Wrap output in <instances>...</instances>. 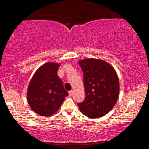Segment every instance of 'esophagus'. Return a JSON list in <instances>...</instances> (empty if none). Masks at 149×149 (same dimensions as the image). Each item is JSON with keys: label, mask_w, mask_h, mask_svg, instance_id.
Instances as JSON below:
<instances>
[{"label": "esophagus", "mask_w": 149, "mask_h": 149, "mask_svg": "<svg viewBox=\"0 0 149 149\" xmlns=\"http://www.w3.org/2000/svg\"><path fill=\"white\" fill-rule=\"evenodd\" d=\"M68 93H69V96H70V97H72V95L73 94V91H70Z\"/></svg>", "instance_id": "34e87169"}]
</instances>
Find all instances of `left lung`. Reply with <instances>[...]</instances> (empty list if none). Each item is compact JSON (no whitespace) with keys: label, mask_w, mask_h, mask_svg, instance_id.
I'll return each instance as SVG.
<instances>
[{"label":"left lung","mask_w":149,"mask_h":149,"mask_svg":"<svg viewBox=\"0 0 149 149\" xmlns=\"http://www.w3.org/2000/svg\"><path fill=\"white\" fill-rule=\"evenodd\" d=\"M84 72L85 99L78 103L80 112L91 118L104 116L116 103L120 83L116 72L104 60L87 58L79 61Z\"/></svg>","instance_id":"8db88e82"}]
</instances>
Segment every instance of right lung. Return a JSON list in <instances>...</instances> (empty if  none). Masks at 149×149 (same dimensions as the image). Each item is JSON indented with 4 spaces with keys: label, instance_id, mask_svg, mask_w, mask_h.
Masks as SVG:
<instances>
[{
    "label": "right lung",
    "instance_id": "right-lung-1",
    "mask_svg": "<svg viewBox=\"0 0 149 149\" xmlns=\"http://www.w3.org/2000/svg\"><path fill=\"white\" fill-rule=\"evenodd\" d=\"M60 64L47 62L37 70L30 81L27 99L31 110L41 116L56 113L68 93L57 74Z\"/></svg>",
    "mask_w": 149,
    "mask_h": 149
}]
</instances>
